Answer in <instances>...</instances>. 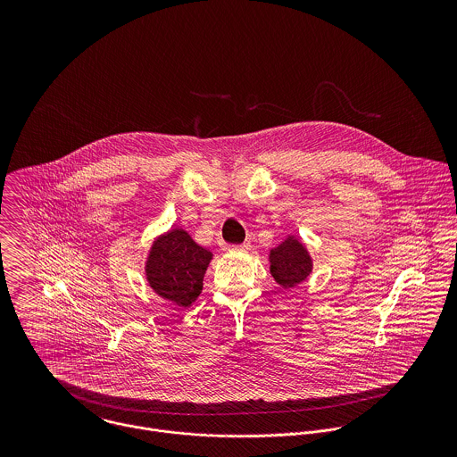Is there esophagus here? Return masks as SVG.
Here are the masks:
<instances>
[{
    "label": "esophagus",
    "mask_w": 457,
    "mask_h": 457,
    "mask_svg": "<svg viewBox=\"0 0 457 457\" xmlns=\"http://www.w3.org/2000/svg\"><path fill=\"white\" fill-rule=\"evenodd\" d=\"M250 248H252V245H250V241H246V243H243V245L230 246V252H234V253H245V252H248Z\"/></svg>",
    "instance_id": "34e87169"
}]
</instances>
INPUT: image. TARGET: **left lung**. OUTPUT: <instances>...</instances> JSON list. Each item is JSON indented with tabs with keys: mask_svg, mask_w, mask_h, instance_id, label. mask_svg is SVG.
Wrapping results in <instances>:
<instances>
[{
	"mask_svg": "<svg viewBox=\"0 0 457 457\" xmlns=\"http://www.w3.org/2000/svg\"><path fill=\"white\" fill-rule=\"evenodd\" d=\"M269 270L279 287L294 288L312 274L313 259L306 245L288 234L278 246L270 248Z\"/></svg>",
	"mask_w": 457,
	"mask_h": 457,
	"instance_id": "8db88e82",
	"label": "left lung"
}]
</instances>
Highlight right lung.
<instances>
[{"label": "right lung", "instance_id": "1", "mask_svg": "<svg viewBox=\"0 0 457 457\" xmlns=\"http://www.w3.org/2000/svg\"><path fill=\"white\" fill-rule=\"evenodd\" d=\"M212 253L196 245L192 236L179 227L158 236L145 257V279L156 295L188 308L202 292L204 274Z\"/></svg>", "mask_w": 457, "mask_h": 457}]
</instances>
